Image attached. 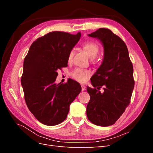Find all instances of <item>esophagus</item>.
<instances>
[{
	"label": "esophagus",
	"instance_id": "obj_1",
	"mask_svg": "<svg viewBox=\"0 0 153 153\" xmlns=\"http://www.w3.org/2000/svg\"><path fill=\"white\" fill-rule=\"evenodd\" d=\"M85 89H86V87L85 85H82V91H84Z\"/></svg>",
	"mask_w": 153,
	"mask_h": 153
}]
</instances>
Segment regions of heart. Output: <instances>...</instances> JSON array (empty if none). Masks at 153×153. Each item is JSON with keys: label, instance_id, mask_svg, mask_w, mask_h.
<instances>
[{"label": "heart", "instance_id": "1", "mask_svg": "<svg viewBox=\"0 0 153 153\" xmlns=\"http://www.w3.org/2000/svg\"><path fill=\"white\" fill-rule=\"evenodd\" d=\"M82 48L84 49L89 57L91 59H94L97 57L100 52V47L99 46L97 45L96 43L92 42V41H88V42L85 43L82 46ZM74 55V51L71 50L69 53L68 55V61L70 62L73 59ZM71 75L73 78H75L78 82H80L82 83L85 82L89 77L91 76V71L87 69H82V68H76L74 70Z\"/></svg>", "mask_w": 153, "mask_h": 153}]
</instances>
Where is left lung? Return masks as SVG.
Instances as JSON below:
<instances>
[{"label": "left lung", "instance_id": "obj_1", "mask_svg": "<svg viewBox=\"0 0 153 153\" xmlns=\"http://www.w3.org/2000/svg\"><path fill=\"white\" fill-rule=\"evenodd\" d=\"M89 36L102 43L104 57L91 78L94 89L87 88L91 98L86 114L92 123L108 126L117 121L130 103L135 85L133 64L126 44L110 29L100 28ZM102 86L104 91L101 93Z\"/></svg>", "mask_w": 153, "mask_h": 153}]
</instances>
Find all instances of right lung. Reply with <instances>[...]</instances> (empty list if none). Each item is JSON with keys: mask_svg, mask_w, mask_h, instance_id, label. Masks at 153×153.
<instances>
[{"mask_svg": "<svg viewBox=\"0 0 153 153\" xmlns=\"http://www.w3.org/2000/svg\"><path fill=\"white\" fill-rule=\"evenodd\" d=\"M76 35L53 31L31 45L24 62L21 84L27 107L38 121L55 126L66 119L69 105L80 93L78 82L56 84L57 71L68 66V55L79 41Z\"/></svg>", "mask_w": 153, "mask_h": 153, "instance_id": "1", "label": "right lung"}]
</instances>
